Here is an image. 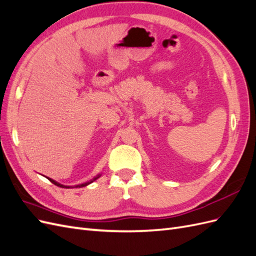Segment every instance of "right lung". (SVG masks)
I'll return each instance as SVG.
<instances>
[{"label": "right lung", "instance_id": "add662e5", "mask_svg": "<svg viewBox=\"0 0 256 256\" xmlns=\"http://www.w3.org/2000/svg\"><path fill=\"white\" fill-rule=\"evenodd\" d=\"M100 176H102V174H98L95 178H92V180H90V182H84V184H76V186H74V187H79V188H82V187H85V186H88V184H92V182L94 180H96L97 178H99ZM48 180L52 182V184H54L56 186H58V187H60V188H70V186H64V184H60V182H56V180H51V178H49V177H47Z\"/></svg>", "mask_w": 256, "mask_h": 256}]
</instances>
